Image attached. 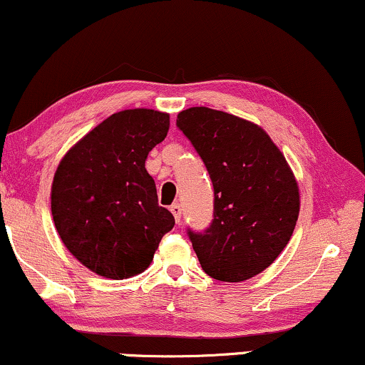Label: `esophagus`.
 Wrapping results in <instances>:
<instances>
[{
  "mask_svg": "<svg viewBox=\"0 0 365 365\" xmlns=\"http://www.w3.org/2000/svg\"><path fill=\"white\" fill-rule=\"evenodd\" d=\"M170 210H171V214H173V216H175V221H177V222L182 221V205L173 204L170 207Z\"/></svg>",
  "mask_w": 365,
  "mask_h": 365,
  "instance_id": "34e87169",
  "label": "esophagus"
}]
</instances>
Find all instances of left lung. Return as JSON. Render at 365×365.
Segmentation results:
<instances>
[{
  "label": "left lung",
  "mask_w": 365,
  "mask_h": 365,
  "mask_svg": "<svg viewBox=\"0 0 365 365\" xmlns=\"http://www.w3.org/2000/svg\"><path fill=\"white\" fill-rule=\"evenodd\" d=\"M177 127L204 161L214 187V219L188 230L202 270L222 282L255 277L282 253L299 216V188L269 134L207 107L180 112Z\"/></svg>",
  "instance_id": "8db88e82"
}]
</instances>
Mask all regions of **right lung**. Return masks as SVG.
I'll use <instances>...</instances> for the list:
<instances>
[{"mask_svg":"<svg viewBox=\"0 0 365 365\" xmlns=\"http://www.w3.org/2000/svg\"><path fill=\"white\" fill-rule=\"evenodd\" d=\"M170 129L168 113L133 108L105 118L57 166L51 210L64 247L86 269L122 280L144 272L175 226L158 205L146 158Z\"/></svg>","mask_w":365,"mask_h":365,"instance_id":"1","label":"right lung"}]
</instances>
